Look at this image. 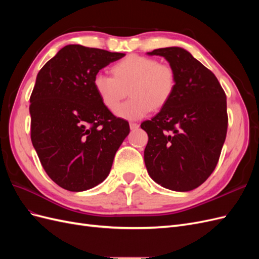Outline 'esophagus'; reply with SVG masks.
I'll return each mask as SVG.
<instances>
[{"mask_svg": "<svg viewBox=\"0 0 259 259\" xmlns=\"http://www.w3.org/2000/svg\"><path fill=\"white\" fill-rule=\"evenodd\" d=\"M130 127H131V130H132V131H134V130H137V128L139 127V125H138L137 123L131 122V123H130Z\"/></svg>", "mask_w": 259, "mask_h": 259, "instance_id": "esophagus-1", "label": "esophagus"}]
</instances>
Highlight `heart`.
Returning a JSON list of instances; mask_svg holds the SVG:
<instances>
[{"mask_svg": "<svg viewBox=\"0 0 259 259\" xmlns=\"http://www.w3.org/2000/svg\"><path fill=\"white\" fill-rule=\"evenodd\" d=\"M113 76L103 72L94 75L93 86L104 106L114 111L130 87L132 98L115 110V114L126 120H138L152 110L162 108L175 89L174 70L159 64L152 57L130 56L112 67Z\"/></svg>", "mask_w": 259, "mask_h": 259, "instance_id": "1", "label": "heart"}]
</instances>
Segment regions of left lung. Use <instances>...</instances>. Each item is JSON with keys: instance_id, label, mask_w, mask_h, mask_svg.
<instances>
[{"instance_id": "8db88e82", "label": "left lung", "mask_w": 259, "mask_h": 259, "mask_svg": "<svg viewBox=\"0 0 259 259\" xmlns=\"http://www.w3.org/2000/svg\"><path fill=\"white\" fill-rule=\"evenodd\" d=\"M147 54L165 58L176 77L169 100L140 125L149 137L148 174L166 189L190 191L218 163L228 127L226 94L215 74L188 51L165 48Z\"/></svg>"}]
</instances>
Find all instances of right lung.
<instances>
[{
    "label": "right lung",
    "mask_w": 259,
    "mask_h": 259,
    "mask_svg": "<svg viewBox=\"0 0 259 259\" xmlns=\"http://www.w3.org/2000/svg\"><path fill=\"white\" fill-rule=\"evenodd\" d=\"M123 53L70 44L38 71L30 97L31 142L46 174L66 190L103 183L128 135L94 90V75Z\"/></svg>",
    "instance_id": "1"
}]
</instances>
